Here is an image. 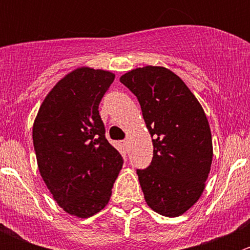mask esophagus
<instances>
[{"instance_id": "esophagus-1", "label": "esophagus", "mask_w": 250, "mask_h": 250, "mask_svg": "<svg viewBox=\"0 0 250 250\" xmlns=\"http://www.w3.org/2000/svg\"><path fill=\"white\" fill-rule=\"evenodd\" d=\"M121 143H122V145L125 146V147H127V146H128V144H129V140H128V139H125V140H122V141H121Z\"/></svg>"}]
</instances>
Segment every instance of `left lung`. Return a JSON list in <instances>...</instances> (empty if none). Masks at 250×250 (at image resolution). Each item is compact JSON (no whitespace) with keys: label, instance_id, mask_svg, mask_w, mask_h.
<instances>
[{"label":"left lung","instance_id":"8db88e82","mask_svg":"<svg viewBox=\"0 0 250 250\" xmlns=\"http://www.w3.org/2000/svg\"><path fill=\"white\" fill-rule=\"evenodd\" d=\"M120 81L139 100L152 138V162L137 170L146 203L161 215H183L200 200L213 161L210 127L202 105L167 67H137Z\"/></svg>","mask_w":250,"mask_h":250}]
</instances>
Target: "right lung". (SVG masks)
I'll return each mask as SVG.
<instances>
[{
    "instance_id": "1",
    "label": "right lung",
    "mask_w": 250,
    "mask_h": 250,
    "mask_svg": "<svg viewBox=\"0 0 250 250\" xmlns=\"http://www.w3.org/2000/svg\"><path fill=\"white\" fill-rule=\"evenodd\" d=\"M113 80L106 70H72L48 93L32 127L47 188L67 214L81 219L105 208L122 169V156L105 138L98 110Z\"/></svg>"
}]
</instances>
